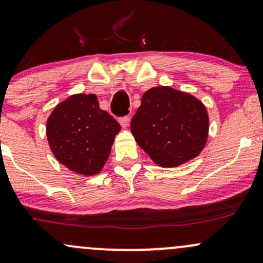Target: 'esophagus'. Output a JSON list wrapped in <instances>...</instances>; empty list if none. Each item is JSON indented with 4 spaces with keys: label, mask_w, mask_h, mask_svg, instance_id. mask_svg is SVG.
<instances>
[{
    "label": "esophagus",
    "mask_w": 263,
    "mask_h": 263,
    "mask_svg": "<svg viewBox=\"0 0 263 263\" xmlns=\"http://www.w3.org/2000/svg\"><path fill=\"white\" fill-rule=\"evenodd\" d=\"M119 123L124 129L128 128L129 124H130V117H123V118L119 120Z\"/></svg>",
    "instance_id": "obj_1"
}]
</instances>
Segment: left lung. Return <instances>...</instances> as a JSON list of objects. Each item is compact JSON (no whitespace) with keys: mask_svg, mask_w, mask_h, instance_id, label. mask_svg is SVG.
Returning a JSON list of instances; mask_svg holds the SVG:
<instances>
[{"mask_svg":"<svg viewBox=\"0 0 263 263\" xmlns=\"http://www.w3.org/2000/svg\"><path fill=\"white\" fill-rule=\"evenodd\" d=\"M135 141L161 167H177L202 153L209 117L202 101L170 86L147 89L132 119Z\"/></svg>","mask_w":263,"mask_h":263,"instance_id":"1","label":"left lung"}]
</instances>
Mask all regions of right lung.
<instances>
[{
    "instance_id": "obj_1",
    "label": "right lung",
    "mask_w": 263,
    "mask_h": 263,
    "mask_svg": "<svg viewBox=\"0 0 263 263\" xmlns=\"http://www.w3.org/2000/svg\"><path fill=\"white\" fill-rule=\"evenodd\" d=\"M119 132V123L101 109L93 93L70 96L46 120L52 155L65 167L83 176L100 174Z\"/></svg>"
}]
</instances>
